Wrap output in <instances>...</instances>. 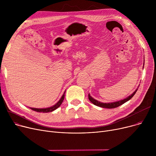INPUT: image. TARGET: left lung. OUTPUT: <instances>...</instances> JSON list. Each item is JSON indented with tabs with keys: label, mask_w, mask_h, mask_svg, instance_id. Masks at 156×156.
<instances>
[{
	"label": "left lung",
	"mask_w": 156,
	"mask_h": 156,
	"mask_svg": "<svg viewBox=\"0 0 156 156\" xmlns=\"http://www.w3.org/2000/svg\"><path fill=\"white\" fill-rule=\"evenodd\" d=\"M137 90H138V88L136 90L132 95H130L129 96H128L127 98H126V99H125L123 100H121V101H117V102H110V103H103V102H101L100 101H98L94 99V98L90 96V95L89 94H88V99L90 100V101L92 104H94V105H95L97 106H99V107L103 108H108V109H113V108H116L119 107V105L125 104V102H126L127 101L130 100L134 96V95L135 94V93L137 91Z\"/></svg>",
	"instance_id": "obj_1"
}]
</instances>
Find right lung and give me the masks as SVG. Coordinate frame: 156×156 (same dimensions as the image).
Here are the masks:
<instances>
[{
  "mask_svg": "<svg viewBox=\"0 0 156 156\" xmlns=\"http://www.w3.org/2000/svg\"><path fill=\"white\" fill-rule=\"evenodd\" d=\"M64 94H65V92L63 94V95H62L61 98L60 99V100L57 102L55 105H54L52 107L50 108H43V109H38V108H30L31 110L35 111L37 112H44V113H47V112H52L54 110H55L56 109L58 108L59 106L61 105L62 102H63V100L64 99Z\"/></svg>",
  "mask_w": 156,
  "mask_h": 156,
  "instance_id": "add662e5",
  "label": "right lung"
}]
</instances>
